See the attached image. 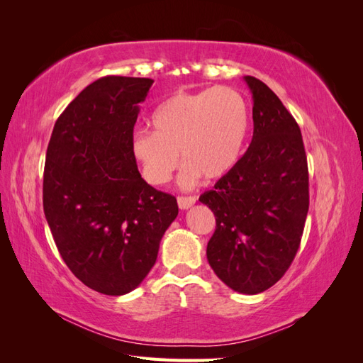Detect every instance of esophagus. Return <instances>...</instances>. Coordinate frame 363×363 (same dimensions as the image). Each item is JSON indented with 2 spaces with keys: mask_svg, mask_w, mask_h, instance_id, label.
I'll return each mask as SVG.
<instances>
[{
  "mask_svg": "<svg viewBox=\"0 0 363 363\" xmlns=\"http://www.w3.org/2000/svg\"><path fill=\"white\" fill-rule=\"evenodd\" d=\"M196 199L195 196H177V204L182 208V211H186V208H189L195 204Z\"/></svg>",
  "mask_w": 363,
  "mask_h": 363,
  "instance_id": "1",
  "label": "esophagus"
}]
</instances>
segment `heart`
<instances>
[{
  "label": "heart",
  "instance_id": "b5f03b06",
  "mask_svg": "<svg viewBox=\"0 0 363 363\" xmlns=\"http://www.w3.org/2000/svg\"><path fill=\"white\" fill-rule=\"evenodd\" d=\"M155 131L136 130L130 152L151 184L167 183L186 162L180 175L184 188L224 177L238 163L250 130V107L244 95L227 86L180 92L163 101L151 118Z\"/></svg>",
  "mask_w": 363,
  "mask_h": 363
}]
</instances>
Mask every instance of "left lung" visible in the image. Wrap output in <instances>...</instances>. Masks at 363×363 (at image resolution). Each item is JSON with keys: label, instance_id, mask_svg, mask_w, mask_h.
Instances as JSON below:
<instances>
[{"label": "left lung", "instance_id": "8db88e82", "mask_svg": "<svg viewBox=\"0 0 363 363\" xmlns=\"http://www.w3.org/2000/svg\"><path fill=\"white\" fill-rule=\"evenodd\" d=\"M252 94V139L233 169L200 196L213 212L207 260L236 292L255 295L276 284L298 251L309 171L301 131L269 87L244 77Z\"/></svg>", "mask_w": 363, "mask_h": 363}]
</instances>
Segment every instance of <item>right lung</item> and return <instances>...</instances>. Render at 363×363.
I'll use <instances>...</instances> for the list:
<instances>
[{
    "label": "right lung",
    "instance_id": "right-lung-1",
    "mask_svg": "<svg viewBox=\"0 0 363 363\" xmlns=\"http://www.w3.org/2000/svg\"><path fill=\"white\" fill-rule=\"evenodd\" d=\"M155 80L107 75L65 108L43 169V212L74 276L124 295L155 267L162 236L179 215L175 196L140 177L130 138Z\"/></svg>",
    "mask_w": 363,
    "mask_h": 363
}]
</instances>
